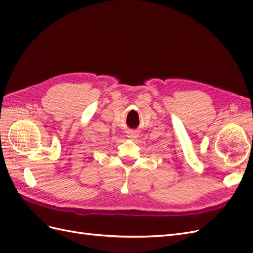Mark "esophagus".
Instances as JSON below:
<instances>
[{
	"label": "esophagus",
	"mask_w": 253,
	"mask_h": 253,
	"mask_svg": "<svg viewBox=\"0 0 253 253\" xmlns=\"http://www.w3.org/2000/svg\"><path fill=\"white\" fill-rule=\"evenodd\" d=\"M137 136H138V134H137V132H135V131H131V132L127 133V137H128V138H131V139H135Z\"/></svg>",
	"instance_id": "34e87169"
}]
</instances>
